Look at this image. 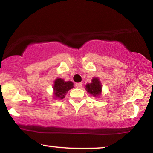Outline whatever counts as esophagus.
I'll list each match as a JSON object with an SVG mask.
<instances>
[{
	"mask_svg": "<svg viewBox=\"0 0 153 153\" xmlns=\"http://www.w3.org/2000/svg\"><path fill=\"white\" fill-rule=\"evenodd\" d=\"M76 87L78 88H81L82 87V83H76Z\"/></svg>",
	"mask_w": 153,
	"mask_h": 153,
	"instance_id": "esophagus-1",
	"label": "esophagus"
}]
</instances>
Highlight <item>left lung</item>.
<instances>
[{"instance_id":"8db88e82","label":"left lung","mask_w":153,"mask_h":153,"mask_svg":"<svg viewBox=\"0 0 153 153\" xmlns=\"http://www.w3.org/2000/svg\"><path fill=\"white\" fill-rule=\"evenodd\" d=\"M85 90L94 97L100 96L102 93V85L99 79L95 77L92 79V83H88L85 85Z\"/></svg>"}]
</instances>
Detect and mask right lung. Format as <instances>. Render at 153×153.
<instances>
[{"label": "right lung", "instance_id": "obj_1", "mask_svg": "<svg viewBox=\"0 0 153 153\" xmlns=\"http://www.w3.org/2000/svg\"><path fill=\"white\" fill-rule=\"evenodd\" d=\"M74 83L72 81H65L62 79L57 78L54 81L53 91L56 98L63 99L66 93L74 88Z\"/></svg>", "mask_w": 153, "mask_h": 153}]
</instances>
